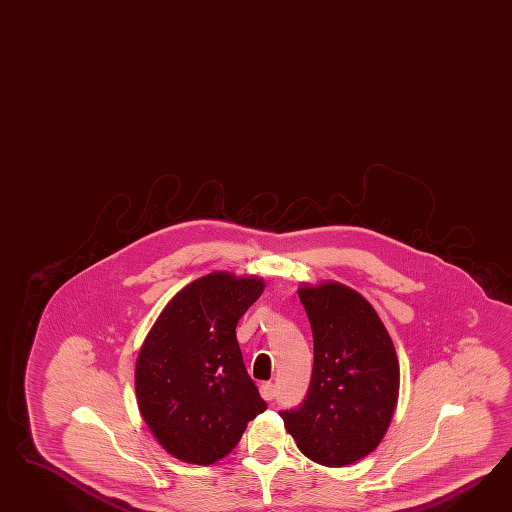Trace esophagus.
I'll list each match as a JSON object with an SVG mask.
<instances>
[{"instance_id":"34e87169","label":"esophagus","mask_w":512,"mask_h":512,"mask_svg":"<svg viewBox=\"0 0 512 512\" xmlns=\"http://www.w3.org/2000/svg\"><path fill=\"white\" fill-rule=\"evenodd\" d=\"M261 396L266 402H272L276 398V385L274 383H263L261 385Z\"/></svg>"}]
</instances>
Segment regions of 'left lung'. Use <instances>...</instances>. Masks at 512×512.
<instances>
[{"mask_svg":"<svg viewBox=\"0 0 512 512\" xmlns=\"http://www.w3.org/2000/svg\"><path fill=\"white\" fill-rule=\"evenodd\" d=\"M298 296L313 332V372L306 398L279 417L313 462L355 464L381 443L398 402L394 345L357 291L328 281Z\"/></svg>","mask_w":512,"mask_h":512,"instance_id":"1","label":"left lung"}]
</instances>
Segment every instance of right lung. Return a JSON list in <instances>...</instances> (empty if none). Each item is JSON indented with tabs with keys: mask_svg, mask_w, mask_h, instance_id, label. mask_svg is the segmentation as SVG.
Wrapping results in <instances>:
<instances>
[{
	"mask_svg": "<svg viewBox=\"0 0 512 512\" xmlns=\"http://www.w3.org/2000/svg\"><path fill=\"white\" fill-rule=\"evenodd\" d=\"M263 291V279L208 274L174 296L146 336L135 370L137 402L174 458L214 464L266 409L236 340L240 317Z\"/></svg>",
	"mask_w": 512,
	"mask_h": 512,
	"instance_id": "1",
	"label": "right lung"
}]
</instances>
